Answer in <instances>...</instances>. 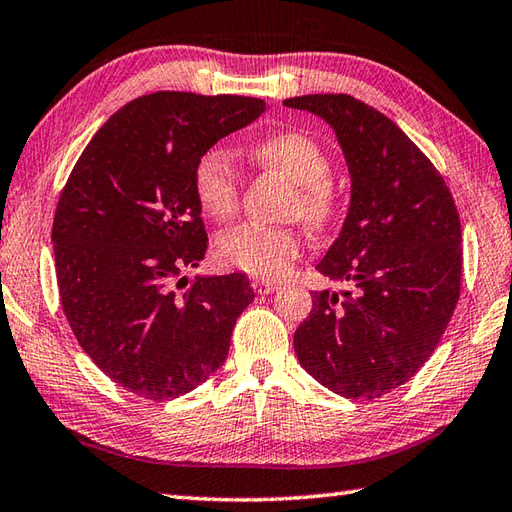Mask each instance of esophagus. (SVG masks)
<instances>
[{
  "mask_svg": "<svg viewBox=\"0 0 512 512\" xmlns=\"http://www.w3.org/2000/svg\"><path fill=\"white\" fill-rule=\"evenodd\" d=\"M250 286H253V290L257 295H270V293H275V290L279 288V284L277 282H270V279H253V282H250Z\"/></svg>",
  "mask_w": 512,
  "mask_h": 512,
  "instance_id": "esophagus-1",
  "label": "esophagus"
}]
</instances>
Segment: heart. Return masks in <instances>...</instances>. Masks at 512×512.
<instances>
[{"instance_id":"1","label":"heart","mask_w":512,"mask_h":512,"mask_svg":"<svg viewBox=\"0 0 512 512\" xmlns=\"http://www.w3.org/2000/svg\"><path fill=\"white\" fill-rule=\"evenodd\" d=\"M248 155L257 166L275 170L295 186L290 213L302 217L308 226L322 228L335 217L339 195L328 177L330 159L313 137L282 130L259 139ZM193 184L204 213L213 219L224 222L237 213L239 175L224 150L210 148L197 159ZM299 253L302 235L286 226L239 224L217 239V255L226 266L262 279L284 277Z\"/></svg>"}]
</instances>
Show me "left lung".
I'll list each match as a JSON object with an SVG mask.
<instances>
[{"label": "left lung", "instance_id": "8db88e82", "mask_svg": "<svg viewBox=\"0 0 512 512\" xmlns=\"http://www.w3.org/2000/svg\"><path fill=\"white\" fill-rule=\"evenodd\" d=\"M284 106L333 126L350 173L346 222L317 264L346 290H315L295 355L337 395L382 397L426 364L457 306L462 224L453 195L377 108L342 93L290 97Z\"/></svg>", "mask_w": 512, "mask_h": 512}]
</instances>
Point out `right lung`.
<instances>
[{
    "label": "right lung",
    "instance_id": "1",
    "mask_svg": "<svg viewBox=\"0 0 512 512\" xmlns=\"http://www.w3.org/2000/svg\"><path fill=\"white\" fill-rule=\"evenodd\" d=\"M266 102L159 90L97 130L59 195V299L86 355L130 393L173 399L224 364L253 302L242 273L182 277L208 248L197 159L262 115Z\"/></svg>",
    "mask_w": 512,
    "mask_h": 512
}]
</instances>
